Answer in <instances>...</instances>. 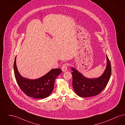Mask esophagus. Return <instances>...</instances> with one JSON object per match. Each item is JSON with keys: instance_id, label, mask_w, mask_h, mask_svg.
<instances>
[{"instance_id": "obj_1", "label": "esophagus", "mask_w": 125, "mask_h": 125, "mask_svg": "<svg viewBox=\"0 0 125 125\" xmlns=\"http://www.w3.org/2000/svg\"><path fill=\"white\" fill-rule=\"evenodd\" d=\"M62 70L63 72H66L67 70V65L66 63L64 64L62 66Z\"/></svg>"}]
</instances>
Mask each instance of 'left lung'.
Here are the masks:
<instances>
[{
    "label": "left lung",
    "mask_w": 125,
    "mask_h": 125,
    "mask_svg": "<svg viewBox=\"0 0 125 125\" xmlns=\"http://www.w3.org/2000/svg\"><path fill=\"white\" fill-rule=\"evenodd\" d=\"M107 66L103 74L99 77L90 79L84 76L74 68L72 67L73 77L72 84L74 92L77 95L86 98L97 95L105 87L110 79L111 68L109 59L107 55Z\"/></svg>",
    "instance_id": "1"
}]
</instances>
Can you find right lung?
Returning a JSON list of instances; mask_svg holds the SVG:
<instances>
[{
	"mask_svg": "<svg viewBox=\"0 0 125 125\" xmlns=\"http://www.w3.org/2000/svg\"><path fill=\"white\" fill-rule=\"evenodd\" d=\"M14 69L16 81L21 90L26 95L35 99L45 98L50 95L53 90L56 77L62 72L60 68L52 69L43 76L36 79L24 78L18 71L16 57Z\"/></svg>",
	"mask_w": 125,
	"mask_h": 125,
	"instance_id": "1",
	"label": "right lung"
}]
</instances>
